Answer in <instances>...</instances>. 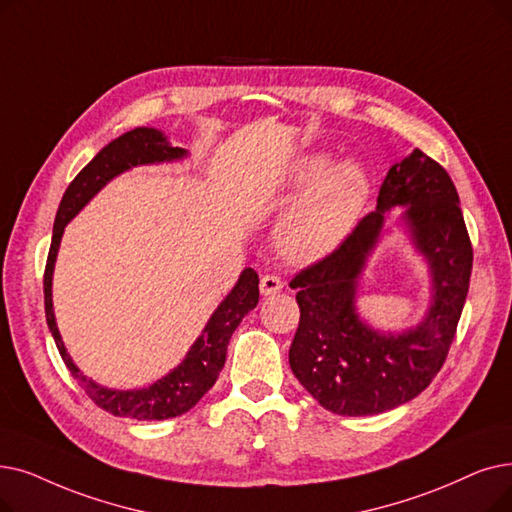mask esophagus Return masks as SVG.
I'll use <instances>...</instances> for the list:
<instances>
[{"label":"esophagus","instance_id":"esophagus-1","mask_svg":"<svg viewBox=\"0 0 512 512\" xmlns=\"http://www.w3.org/2000/svg\"><path fill=\"white\" fill-rule=\"evenodd\" d=\"M282 286H284V282L280 280V276H276V274H265V276L261 278V282H259V291H261L263 297H270V295L280 293Z\"/></svg>","mask_w":512,"mask_h":512}]
</instances>
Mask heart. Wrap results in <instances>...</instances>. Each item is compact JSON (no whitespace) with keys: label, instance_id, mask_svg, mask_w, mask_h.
<instances>
[{"label":"heart","instance_id":"b5f03b06","mask_svg":"<svg viewBox=\"0 0 512 512\" xmlns=\"http://www.w3.org/2000/svg\"><path fill=\"white\" fill-rule=\"evenodd\" d=\"M332 163L328 152L303 157L291 171L288 184L303 194L280 226V247L286 255L305 259L337 249L358 219L370 196V175L358 161Z\"/></svg>","mask_w":512,"mask_h":512}]
</instances>
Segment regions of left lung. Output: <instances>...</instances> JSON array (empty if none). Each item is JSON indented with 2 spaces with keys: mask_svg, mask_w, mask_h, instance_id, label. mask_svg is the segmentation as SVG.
Returning <instances> with one entry per match:
<instances>
[{
  "mask_svg": "<svg viewBox=\"0 0 512 512\" xmlns=\"http://www.w3.org/2000/svg\"><path fill=\"white\" fill-rule=\"evenodd\" d=\"M448 171L414 148L395 163L368 213L339 247L293 280L301 309L288 364L316 402L341 416L383 414L425 391L448 358L469 293L473 247ZM406 206L403 220L432 272L426 318L402 333L368 327L354 309L357 280L384 219Z\"/></svg>",
  "mask_w": 512,
  "mask_h": 512,
  "instance_id": "1",
  "label": "left lung"
}]
</instances>
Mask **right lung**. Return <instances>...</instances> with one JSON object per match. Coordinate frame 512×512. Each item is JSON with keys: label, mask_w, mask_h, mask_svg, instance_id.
I'll use <instances>...</instances> for the list:
<instances>
[{"label": "right lung", "mask_w": 512, "mask_h": 512, "mask_svg": "<svg viewBox=\"0 0 512 512\" xmlns=\"http://www.w3.org/2000/svg\"><path fill=\"white\" fill-rule=\"evenodd\" d=\"M188 157L184 148L171 146L169 140L163 136V131L152 127H136L117 140L104 146L96 157L87 163L75 180L66 188L56 221H54V234L46 263V274H43V295H46V320L50 326L56 347L62 355L66 368L71 370L73 379L90 395L92 402L102 410L125 416V418H138V420H165L180 416L194 408L201 397L215 385L217 376L226 364V351L232 339V332L242 322V318L255 309L259 301V276L253 268L242 270L236 286L228 293V297L219 303L209 318L203 335L194 341L190 351L182 364L173 368L169 374L157 383H152L144 389H131L119 391L108 389L94 383L73 364L71 355L66 353L62 337L56 326L54 316V303H52V276H54V263L58 255L60 240L64 228L69 221L92 201V198L119 173L138 167V165H152V163H169L180 161Z\"/></svg>", "instance_id": "right-lung-1"}]
</instances>
